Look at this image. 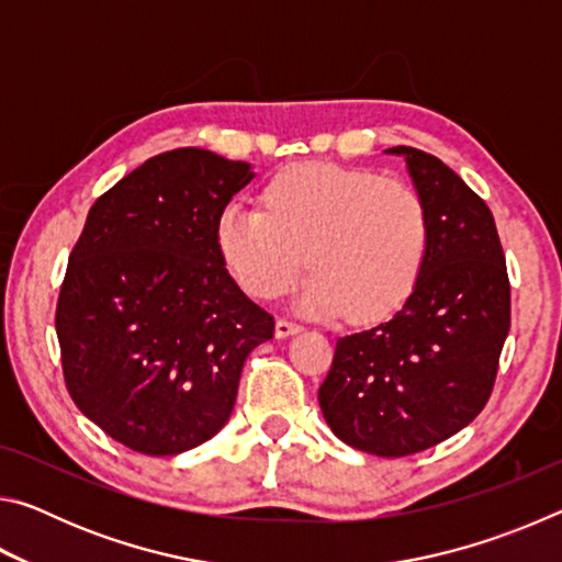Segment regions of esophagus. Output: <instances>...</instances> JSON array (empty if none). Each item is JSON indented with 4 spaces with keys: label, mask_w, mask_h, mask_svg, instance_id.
<instances>
[{
    "label": "esophagus",
    "mask_w": 562,
    "mask_h": 562,
    "mask_svg": "<svg viewBox=\"0 0 562 562\" xmlns=\"http://www.w3.org/2000/svg\"><path fill=\"white\" fill-rule=\"evenodd\" d=\"M300 329H302V327L297 325V322H290V319H278V322H274V337H278V339L297 335Z\"/></svg>",
    "instance_id": "esophagus-1"
}]
</instances>
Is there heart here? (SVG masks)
Listing matches in <instances>:
<instances>
[{
	"label": "heart",
	"instance_id": "obj_1",
	"mask_svg": "<svg viewBox=\"0 0 562 562\" xmlns=\"http://www.w3.org/2000/svg\"><path fill=\"white\" fill-rule=\"evenodd\" d=\"M431 217L418 190L335 164L284 168L265 188V211L227 203L217 252L237 284L272 300L310 262L294 307L312 317L376 322L402 307L422 278Z\"/></svg>",
	"mask_w": 562,
	"mask_h": 562
}]
</instances>
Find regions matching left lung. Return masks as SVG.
<instances>
[{
  "mask_svg": "<svg viewBox=\"0 0 562 562\" xmlns=\"http://www.w3.org/2000/svg\"><path fill=\"white\" fill-rule=\"evenodd\" d=\"M431 217L429 255L394 317L337 339L317 398L351 449L396 459L441 443L486 406L510 329L506 258L488 205L431 154L396 146Z\"/></svg>",
  "mask_w": 562,
  "mask_h": 562,
  "instance_id": "obj_1",
  "label": "left lung"
}]
</instances>
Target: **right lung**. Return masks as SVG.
Masks as SVG:
<instances>
[{"mask_svg": "<svg viewBox=\"0 0 562 562\" xmlns=\"http://www.w3.org/2000/svg\"><path fill=\"white\" fill-rule=\"evenodd\" d=\"M255 170L203 148L148 158L91 205L56 304L74 404L146 456L195 449L233 414L274 319L237 288L215 221Z\"/></svg>", "mask_w": 562, "mask_h": 562, "instance_id": "right-lung-1", "label": "right lung"}]
</instances>
